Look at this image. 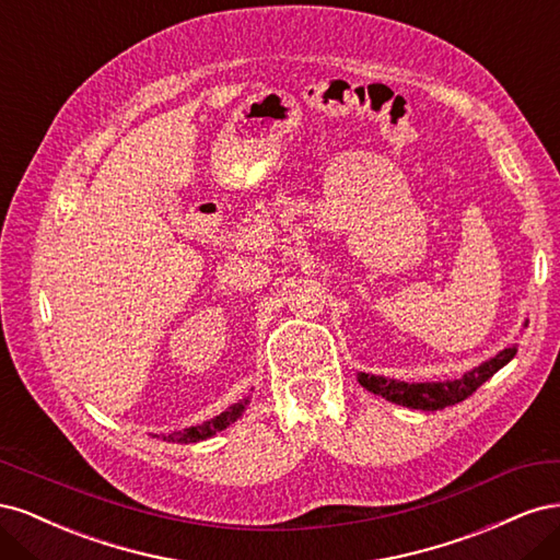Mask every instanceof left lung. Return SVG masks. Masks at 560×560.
Wrapping results in <instances>:
<instances>
[{
    "instance_id": "8db88e82",
    "label": "left lung",
    "mask_w": 560,
    "mask_h": 560,
    "mask_svg": "<svg viewBox=\"0 0 560 560\" xmlns=\"http://www.w3.org/2000/svg\"><path fill=\"white\" fill-rule=\"evenodd\" d=\"M514 354H516V346L504 348L495 354V358H490L481 366L467 371L463 378L444 381V383H404L395 378L364 374V371H360L358 381L369 389V393L381 395L393 404L409 406V409H418V411H439L477 393L488 378H493V374H498L506 362L514 360Z\"/></svg>"
}]
</instances>
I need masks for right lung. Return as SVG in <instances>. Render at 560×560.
Returning <instances> with one entry per match:
<instances>
[{
    "label": "right lung",
    "mask_w": 560,
    "mask_h": 560,
    "mask_svg": "<svg viewBox=\"0 0 560 560\" xmlns=\"http://www.w3.org/2000/svg\"><path fill=\"white\" fill-rule=\"evenodd\" d=\"M249 399H243L238 404L229 406V409L224 413L214 416L212 420H206L202 425H194V428H186V430H179V432H171V434H163V442H173V444H196V442H202V439H210L214 436L217 432L226 430L231 422L238 420L245 411Z\"/></svg>",
    "instance_id": "right-lung-1"
}]
</instances>
